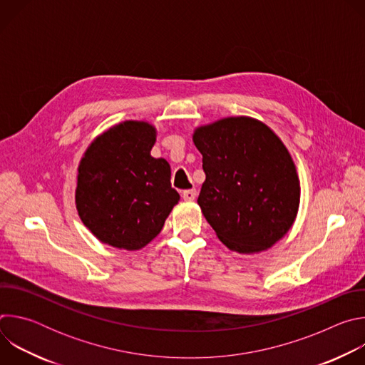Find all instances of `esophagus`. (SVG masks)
<instances>
[{
    "instance_id": "obj_1",
    "label": "esophagus",
    "mask_w": 365,
    "mask_h": 365,
    "mask_svg": "<svg viewBox=\"0 0 365 365\" xmlns=\"http://www.w3.org/2000/svg\"><path fill=\"white\" fill-rule=\"evenodd\" d=\"M182 197L185 200H193L196 197V189H187L182 192Z\"/></svg>"
}]
</instances>
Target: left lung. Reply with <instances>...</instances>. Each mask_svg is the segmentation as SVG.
Wrapping results in <instances>:
<instances>
[{"mask_svg": "<svg viewBox=\"0 0 365 365\" xmlns=\"http://www.w3.org/2000/svg\"><path fill=\"white\" fill-rule=\"evenodd\" d=\"M205 182L197 203L232 251L258 252L293 225L300 185L282 140L262 121L230 117L196 128Z\"/></svg>", "mask_w": 365, "mask_h": 365, "instance_id": "obj_1", "label": "left lung"}]
</instances>
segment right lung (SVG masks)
<instances>
[{"label": "right lung", "instance_id": "obj_1", "mask_svg": "<svg viewBox=\"0 0 365 365\" xmlns=\"http://www.w3.org/2000/svg\"><path fill=\"white\" fill-rule=\"evenodd\" d=\"M154 141L153 125L125 121L96 137L85 151L76 210L99 241L140 250L162 231L179 202L169 163L150 155Z\"/></svg>", "mask_w": 365, "mask_h": 365}]
</instances>
